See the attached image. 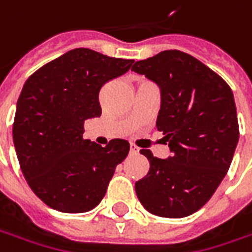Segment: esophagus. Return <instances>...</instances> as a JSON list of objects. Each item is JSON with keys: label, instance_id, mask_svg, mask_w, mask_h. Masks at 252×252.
<instances>
[{"label": "esophagus", "instance_id": "34e87169", "mask_svg": "<svg viewBox=\"0 0 252 252\" xmlns=\"http://www.w3.org/2000/svg\"><path fill=\"white\" fill-rule=\"evenodd\" d=\"M130 154H139V147H136V146H130Z\"/></svg>", "mask_w": 252, "mask_h": 252}]
</instances>
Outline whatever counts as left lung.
I'll use <instances>...</instances> for the list:
<instances>
[{
  "instance_id": "obj_1",
  "label": "left lung",
  "mask_w": 252,
  "mask_h": 252,
  "mask_svg": "<svg viewBox=\"0 0 252 252\" xmlns=\"http://www.w3.org/2000/svg\"><path fill=\"white\" fill-rule=\"evenodd\" d=\"M133 71L161 90L157 129L165 134L171 157L140 150L150 162L134 185L146 210L179 219L202 208L226 177L238 143L236 102L227 83L179 50H165L136 62Z\"/></svg>"
}]
</instances>
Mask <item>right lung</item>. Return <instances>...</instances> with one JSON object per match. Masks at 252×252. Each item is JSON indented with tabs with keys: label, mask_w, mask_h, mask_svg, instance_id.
Masks as SVG:
<instances>
[{
	"label": "right lung",
	"mask_w": 252,
	"mask_h": 252,
	"mask_svg": "<svg viewBox=\"0 0 252 252\" xmlns=\"http://www.w3.org/2000/svg\"><path fill=\"white\" fill-rule=\"evenodd\" d=\"M133 63L80 47L26 80L12 126L15 151L28 185L54 210L84 213L98 206L126 158V140L101 147L83 133L85 121L101 116L102 87Z\"/></svg>",
	"instance_id": "1"
}]
</instances>
